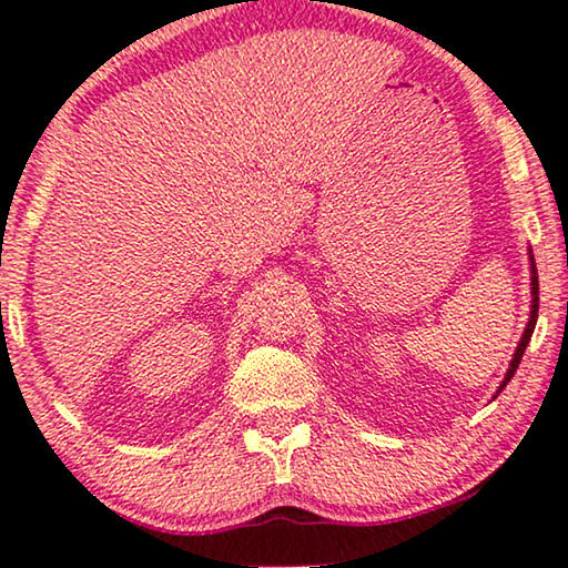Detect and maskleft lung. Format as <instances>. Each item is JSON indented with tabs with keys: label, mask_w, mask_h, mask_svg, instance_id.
I'll use <instances>...</instances> for the list:
<instances>
[{
	"label": "left lung",
	"mask_w": 568,
	"mask_h": 568,
	"mask_svg": "<svg viewBox=\"0 0 568 568\" xmlns=\"http://www.w3.org/2000/svg\"><path fill=\"white\" fill-rule=\"evenodd\" d=\"M530 256H532V251H530ZM530 266H532V276H530V284H532L530 320H528V327H525V333H523V338H520V345H517V351H515V356H513V364H509V368H507L505 382H503V386H499V392H503L505 386H507V382L515 376L517 366H520V361H523V353H525V348H528V343H530V335H532V331H536V320H538V268H536V258H530Z\"/></svg>",
	"instance_id": "obj_1"
}]
</instances>
